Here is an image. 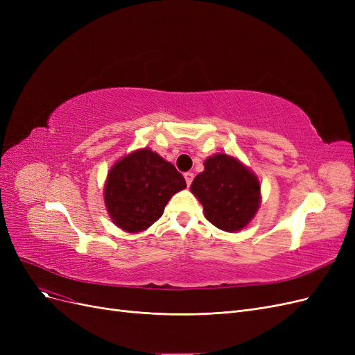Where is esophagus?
I'll return each instance as SVG.
<instances>
[{
  "instance_id": "obj_1",
  "label": "esophagus",
  "mask_w": 355,
  "mask_h": 355,
  "mask_svg": "<svg viewBox=\"0 0 355 355\" xmlns=\"http://www.w3.org/2000/svg\"><path fill=\"white\" fill-rule=\"evenodd\" d=\"M184 178H185V180H187V184L191 185L192 180H194V173H191V171H187V173L184 175Z\"/></svg>"
}]
</instances>
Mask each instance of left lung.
Here are the masks:
<instances>
[{"label":"left lung","instance_id":"left-lung-1","mask_svg":"<svg viewBox=\"0 0 355 355\" xmlns=\"http://www.w3.org/2000/svg\"><path fill=\"white\" fill-rule=\"evenodd\" d=\"M191 192L202 204L204 216L214 227L235 232L243 230L261 206V184L237 158L216 154L204 161Z\"/></svg>","mask_w":355,"mask_h":355}]
</instances>
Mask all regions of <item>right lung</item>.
Returning a JSON list of instances; mask_svg holds the SVG:
<instances>
[{"label":"right lung","mask_w":355,"mask_h":355,"mask_svg":"<svg viewBox=\"0 0 355 355\" xmlns=\"http://www.w3.org/2000/svg\"><path fill=\"white\" fill-rule=\"evenodd\" d=\"M187 182L175 166L144 148L111 167L105 184V204L112 222L127 232H141L164 213L166 204Z\"/></svg>","instance_id":"1"}]
</instances>
